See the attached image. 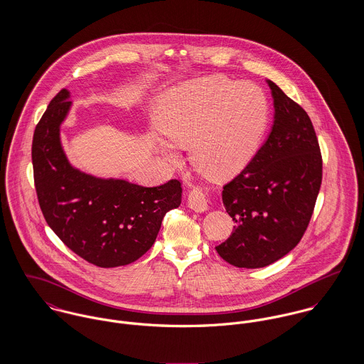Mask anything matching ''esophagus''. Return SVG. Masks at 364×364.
<instances>
[{"label": "esophagus", "instance_id": "obj_1", "mask_svg": "<svg viewBox=\"0 0 364 364\" xmlns=\"http://www.w3.org/2000/svg\"><path fill=\"white\" fill-rule=\"evenodd\" d=\"M188 205L189 208L198 213L206 211L208 210V199L205 196V193L200 189H192L188 195Z\"/></svg>", "mask_w": 364, "mask_h": 364}]
</instances>
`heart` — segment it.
Here are the masks:
<instances>
[{
	"label": "heart",
	"instance_id": "heart-1",
	"mask_svg": "<svg viewBox=\"0 0 364 364\" xmlns=\"http://www.w3.org/2000/svg\"><path fill=\"white\" fill-rule=\"evenodd\" d=\"M267 116V101L258 85L215 75L172 91L158 129L171 144L189 147L196 171L221 179L250 162L264 133ZM171 144L158 141V150L175 159Z\"/></svg>",
	"mask_w": 364,
	"mask_h": 364
}]
</instances>
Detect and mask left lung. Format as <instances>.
Segmentation results:
<instances>
[{"mask_svg":"<svg viewBox=\"0 0 364 364\" xmlns=\"http://www.w3.org/2000/svg\"><path fill=\"white\" fill-rule=\"evenodd\" d=\"M274 120L251 162L223 189L237 223L217 254L237 267L257 269L287 255L303 238L322 181V156L307 112L274 82Z\"/></svg>","mask_w":364,"mask_h":364,"instance_id":"1","label":"left lung"}]
</instances>
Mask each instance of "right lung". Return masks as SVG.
I'll use <instances>...</instances> for the list:
<instances>
[{
	"instance_id": "1",
	"label": "right lung",
	"mask_w": 364,
	"mask_h": 364,
	"mask_svg": "<svg viewBox=\"0 0 364 364\" xmlns=\"http://www.w3.org/2000/svg\"><path fill=\"white\" fill-rule=\"evenodd\" d=\"M61 90L39 120L32 141V164L39 206L55 235L78 257L100 266H124L156 242L164 215L179 208L178 179L144 188L123 179H102L68 162L60 126L71 102Z\"/></svg>"
}]
</instances>
